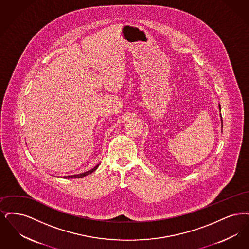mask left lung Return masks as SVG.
Listing matches in <instances>:
<instances>
[{
    "mask_svg": "<svg viewBox=\"0 0 249 249\" xmlns=\"http://www.w3.org/2000/svg\"><path fill=\"white\" fill-rule=\"evenodd\" d=\"M219 109H220V105H219ZM221 124H222V116H221Z\"/></svg>",
    "mask_w": 249,
    "mask_h": 249,
    "instance_id": "obj_1",
    "label": "left lung"
}]
</instances>
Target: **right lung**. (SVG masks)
Returning a JSON list of instances; mask_svg holds the SVG:
<instances>
[{"instance_id":"right-lung-1","label":"right lung","mask_w":249,"mask_h":249,"mask_svg":"<svg viewBox=\"0 0 249 249\" xmlns=\"http://www.w3.org/2000/svg\"><path fill=\"white\" fill-rule=\"evenodd\" d=\"M98 165H99V164H97L94 168H92L91 170L87 171V172H85V173L78 174V175H73V176H66V177H64V178H83V177L87 176V175H89V174L93 173V172L97 169V167H98Z\"/></svg>"}]
</instances>
